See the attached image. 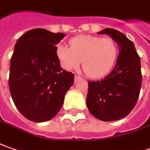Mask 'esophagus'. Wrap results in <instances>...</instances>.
<instances>
[{
    "label": "esophagus",
    "instance_id": "obj_1",
    "mask_svg": "<svg viewBox=\"0 0 150 150\" xmlns=\"http://www.w3.org/2000/svg\"><path fill=\"white\" fill-rule=\"evenodd\" d=\"M82 80V77H81L80 76H77V75H75V77H74V81L75 82H78V81H80Z\"/></svg>",
    "mask_w": 150,
    "mask_h": 150
}]
</instances>
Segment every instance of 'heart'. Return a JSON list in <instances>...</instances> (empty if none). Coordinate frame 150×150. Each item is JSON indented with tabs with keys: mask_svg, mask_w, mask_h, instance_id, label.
<instances>
[{
	"mask_svg": "<svg viewBox=\"0 0 150 150\" xmlns=\"http://www.w3.org/2000/svg\"><path fill=\"white\" fill-rule=\"evenodd\" d=\"M117 46L110 38L80 35L69 41V47L59 45L56 54L62 67L67 70L81 68L86 76L101 77L110 72L117 58Z\"/></svg>",
	"mask_w": 150,
	"mask_h": 150,
	"instance_id": "heart-1",
	"label": "heart"
}]
</instances>
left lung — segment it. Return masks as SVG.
I'll return each mask as SVG.
<instances>
[{"mask_svg": "<svg viewBox=\"0 0 150 150\" xmlns=\"http://www.w3.org/2000/svg\"><path fill=\"white\" fill-rule=\"evenodd\" d=\"M98 34L110 36L117 44L119 54L108 75L101 80L88 81L86 105L100 120H119L128 115L138 100L142 82L140 59L134 43L122 33L105 28Z\"/></svg>", "mask_w": 150, "mask_h": 150, "instance_id": "1", "label": "left lung"}]
</instances>
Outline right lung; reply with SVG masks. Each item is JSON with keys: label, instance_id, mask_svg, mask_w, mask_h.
<instances>
[{"label": "right lung", "instance_id": "obj_1", "mask_svg": "<svg viewBox=\"0 0 150 150\" xmlns=\"http://www.w3.org/2000/svg\"><path fill=\"white\" fill-rule=\"evenodd\" d=\"M65 34L43 28L28 31L14 45L10 59L9 87L16 108L30 121L52 119L63 106L74 74L64 70L56 45Z\"/></svg>", "mask_w": 150, "mask_h": 150}]
</instances>
